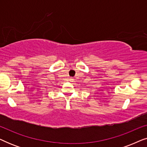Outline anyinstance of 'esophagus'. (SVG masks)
Listing matches in <instances>:
<instances>
[{
	"instance_id": "34e87169",
	"label": "esophagus",
	"mask_w": 147,
	"mask_h": 147,
	"mask_svg": "<svg viewBox=\"0 0 147 147\" xmlns=\"http://www.w3.org/2000/svg\"><path fill=\"white\" fill-rule=\"evenodd\" d=\"M69 80H70V82H73L74 80H73V78H70Z\"/></svg>"
}]
</instances>
